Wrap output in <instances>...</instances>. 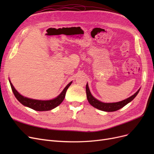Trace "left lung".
I'll use <instances>...</instances> for the list:
<instances>
[{
  "label": "left lung",
  "mask_w": 154,
  "mask_h": 154,
  "mask_svg": "<svg viewBox=\"0 0 154 154\" xmlns=\"http://www.w3.org/2000/svg\"><path fill=\"white\" fill-rule=\"evenodd\" d=\"M139 90L140 89H139L134 95L129 97L128 98L126 99L125 100L117 102V103H103V102L100 101L99 100L94 98V97H93L91 94L87 83L86 85V94H87V98L88 103H89L92 106L95 107V108L101 110L105 111V112H114L123 108L124 106L128 104L129 102H130L135 98V97L137 95Z\"/></svg>",
  "instance_id": "obj_1"
}]
</instances>
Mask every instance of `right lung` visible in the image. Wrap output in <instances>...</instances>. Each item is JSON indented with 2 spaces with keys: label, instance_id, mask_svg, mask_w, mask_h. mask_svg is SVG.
I'll return each instance as SVG.
<instances>
[{
  "label": "right lung",
  "instance_id": "add662e5",
  "mask_svg": "<svg viewBox=\"0 0 154 154\" xmlns=\"http://www.w3.org/2000/svg\"><path fill=\"white\" fill-rule=\"evenodd\" d=\"M10 83L13 94L15 95L16 98L18 100V101L20 102L23 105L29 107V108L37 111H47L52 110L54 109L55 107L58 106L60 104H61L62 102L63 101L65 98V96H66L67 88L72 83V82H70L66 87V88H64L61 94H60L57 97H56V98L48 101H41L27 98V97L22 96L16 91L15 88H14L10 81Z\"/></svg>",
  "mask_w": 154,
  "mask_h": 154
}]
</instances>
